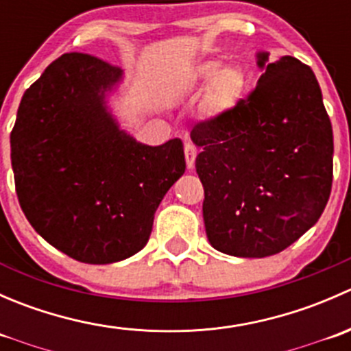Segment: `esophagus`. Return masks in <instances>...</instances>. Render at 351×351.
Masks as SVG:
<instances>
[{
    "label": "esophagus",
    "instance_id": "esophagus-1",
    "mask_svg": "<svg viewBox=\"0 0 351 351\" xmlns=\"http://www.w3.org/2000/svg\"><path fill=\"white\" fill-rule=\"evenodd\" d=\"M195 158H197V147L195 144H192L190 141L185 143V159H186V166L189 169H192L195 166Z\"/></svg>",
    "mask_w": 351,
    "mask_h": 351
}]
</instances>
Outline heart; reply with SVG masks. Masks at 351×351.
<instances>
[{"mask_svg": "<svg viewBox=\"0 0 351 351\" xmlns=\"http://www.w3.org/2000/svg\"><path fill=\"white\" fill-rule=\"evenodd\" d=\"M193 84H210L205 97V108L210 113H222L241 100L247 84V74L239 66H224L221 61H204L193 71Z\"/></svg>", "mask_w": 351, "mask_h": 351, "instance_id": "b5f03b06", "label": "heart"}]
</instances>
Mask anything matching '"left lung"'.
<instances>
[{
	"mask_svg": "<svg viewBox=\"0 0 351 351\" xmlns=\"http://www.w3.org/2000/svg\"><path fill=\"white\" fill-rule=\"evenodd\" d=\"M256 88L228 112L193 127L202 147L208 243L231 256L277 254L323 214L332 183V129L319 83L292 56L268 62Z\"/></svg>",
	"mask_w": 351,
	"mask_h": 351,
	"instance_id": "1",
	"label": "left lung"
}]
</instances>
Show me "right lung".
Masks as SVG:
<instances>
[{"instance_id": "obj_1", "label": "right lung", "mask_w": 351, "mask_h": 351, "mask_svg": "<svg viewBox=\"0 0 351 351\" xmlns=\"http://www.w3.org/2000/svg\"><path fill=\"white\" fill-rule=\"evenodd\" d=\"M120 80V67L95 56H61L23 93L10 136L25 217L81 263L143 250L156 208L186 168L180 139L153 147L119 129L105 97Z\"/></svg>"}]
</instances>
